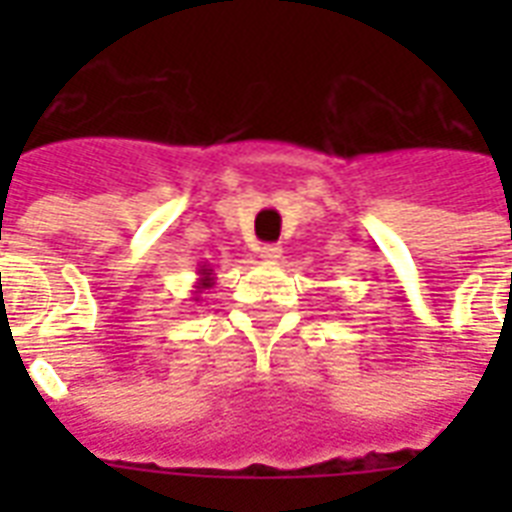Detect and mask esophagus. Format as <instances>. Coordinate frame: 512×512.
<instances>
[{
  "instance_id": "1",
  "label": "esophagus",
  "mask_w": 512,
  "mask_h": 512,
  "mask_svg": "<svg viewBox=\"0 0 512 512\" xmlns=\"http://www.w3.org/2000/svg\"><path fill=\"white\" fill-rule=\"evenodd\" d=\"M257 255H260V260H265V263H276L281 257V247L279 244H263V247L257 249Z\"/></svg>"
}]
</instances>
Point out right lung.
I'll return each instance as SVG.
<instances>
[{
    "mask_svg": "<svg viewBox=\"0 0 512 512\" xmlns=\"http://www.w3.org/2000/svg\"><path fill=\"white\" fill-rule=\"evenodd\" d=\"M196 276H199V279H196V284H193L191 300H193V303H201L209 289H215L217 276H215V271H212V265H209V263H201L199 268H196Z\"/></svg>",
    "mask_w": 512,
    "mask_h": 512,
    "instance_id": "obj_1",
    "label": "right lung"
}]
</instances>
